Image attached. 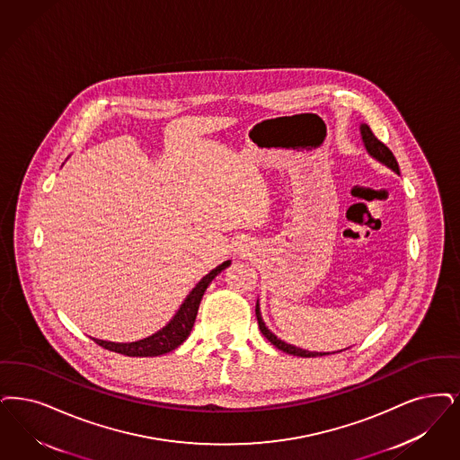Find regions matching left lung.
I'll list each match as a JSON object with an SVG mask.
<instances>
[{"mask_svg": "<svg viewBox=\"0 0 460 460\" xmlns=\"http://www.w3.org/2000/svg\"><path fill=\"white\" fill-rule=\"evenodd\" d=\"M361 135H363V142H365V146H367V152H369L375 159H378L380 163H384V164L388 165L390 169H394L395 172H399V164H397V159L394 157L392 150L386 147L384 142H380V140L375 137V133L371 131V128H369L367 125H361ZM255 313H257L258 327H260V331L269 339L270 344L276 346L277 349L284 350V352L293 354V356H301V358H318V356L329 354V352H310V350L297 349V348L291 346V344L282 342L280 339H277L276 335L265 327V323H263V320H261V314H260V310H258V303ZM339 352H341V350H339Z\"/></svg>", "mask_w": 460, "mask_h": 460, "instance_id": "left-lung-1", "label": "left lung"}]
</instances>
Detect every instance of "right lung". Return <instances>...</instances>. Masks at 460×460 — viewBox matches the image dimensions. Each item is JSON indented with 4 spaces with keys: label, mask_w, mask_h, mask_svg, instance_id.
<instances>
[{
    "label": "right lung",
    "mask_w": 460,
    "mask_h": 460,
    "mask_svg": "<svg viewBox=\"0 0 460 460\" xmlns=\"http://www.w3.org/2000/svg\"><path fill=\"white\" fill-rule=\"evenodd\" d=\"M231 261H224L219 267H216L210 274L203 277L202 280L193 288V291L184 299L180 312L176 313V316L171 320V323L164 327L163 331L154 333L152 337H147L144 341L138 342H131V344H114V342H106V341H95L101 348L112 350V352H119L125 356H137V358H148V356H161L165 352L176 349L178 346H181L186 337L190 335L191 327L195 323L199 306L202 301L203 293L208 288V284L212 282V279L221 274L222 270L229 265Z\"/></svg>",
    "instance_id": "add662e5"
}]
</instances>
